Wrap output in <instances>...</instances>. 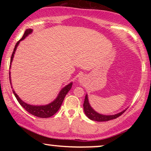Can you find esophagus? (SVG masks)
<instances>
[{
    "instance_id": "1",
    "label": "esophagus",
    "mask_w": 151,
    "mask_h": 151,
    "mask_svg": "<svg viewBox=\"0 0 151 151\" xmlns=\"http://www.w3.org/2000/svg\"><path fill=\"white\" fill-rule=\"evenodd\" d=\"M83 79H84V78H82V76H81V77L79 78V81H80V82H82V80H83Z\"/></svg>"
}]
</instances>
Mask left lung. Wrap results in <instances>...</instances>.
Returning a JSON list of instances; mask_svg holds the SVG:
<instances>
[{
    "mask_svg": "<svg viewBox=\"0 0 151 151\" xmlns=\"http://www.w3.org/2000/svg\"><path fill=\"white\" fill-rule=\"evenodd\" d=\"M83 107H84V113H85L86 116H87L90 119H91V120L97 121V122H106V121L111 120V119H116L117 117H119L122 114H123V113L126 111V110L127 109V108L124 111H121V112H119L115 115H109L100 114V113L96 112V111H95L94 109L92 108L91 106L90 105L89 102H88L87 94L86 95L85 98H84Z\"/></svg>",
    "mask_w": 151,
    "mask_h": 151,
    "instance_id": "1",
    "label": "left lung"
}]
</instances>
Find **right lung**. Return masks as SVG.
<instances>
[{"label":"right lung","mask_w":151,"mask_h":151,"mask_svg":"<svg viewBox=\"0 0 151 151\" xmlns=\"http://www.w3.org/2000/svg\"><path fill=\"white\" fill-rule=\"evenodd\" d=\"M33 32V29H26L25 32L24 33L23 36L22 38L20 39L19 41H18L17 43H16L15 45V47H14V49L13 51V53H12V57H11V61H10V66L9 68H11V65L12 61H13V58L14 56V54H15V52L16 51V49H17V47L19 45V43L20 41H22V40H24V38H26L27 36H28L30 34H32ZM9 80H10V84H11L12 88V82H11V76H10V71H9ZM72 84H73V82H70L69 84H68L67 85H66L65 87H63L62 89L60 90V91L59 92L58 95L56 97V98L55 99L53 102H51V103H49L48 104L46 105H39V106H36V105H32V104H29L27 103L24 102V101H22L21 99H20L17 94L16 93L14 89L13 93L14 94V96L17 99L18 102H19V104L21 105V106L23 107V108L25 109V110L29 112L31 114L33 115H35V116L38 117H41V118H47V117H49L51 116H52L55 114V113H57V111L59 110V109L60 108L62 104H63V102L65 99L66 95L67 94V93L69 91L70 89H71L72 87Z\"/></svg>","instance_id":"right-lung-1"}]
</instances>
